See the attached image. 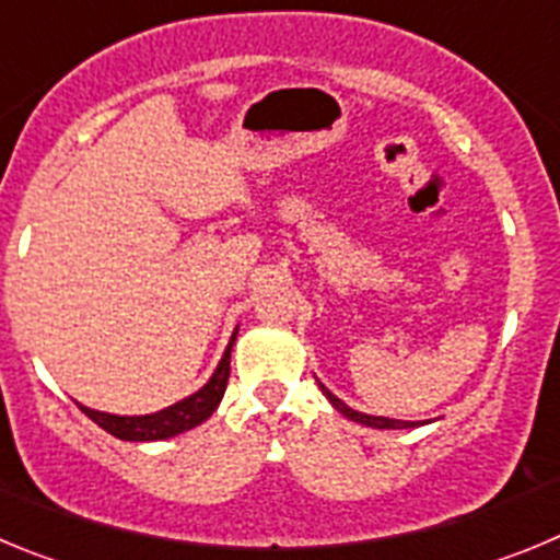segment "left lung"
<instances>
[{"label": "left lung", "instance_id": "left-lung-1", "mask_svg": "<svg viewBox=\"0 0 560 560\" xmlns=\"http://www.w3.org/2000/svg\"><path fill=\"white\" fill-rule=\"evenodd\" d=\"M320 390H324L326 399H329L331 405H335V410H340L342 416L351 418V421H357V424L376 427V430H405V427H412L410 421H396V418H385V416H365V412H357V410H351V407L346 405V401L337 399L335 393H331L329 387H326V385H320Z\"/></svg>", "mask_w": 560, "mask_h": 560}]
</instances>
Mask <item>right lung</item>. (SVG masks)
<instances>
[{"label": "right lung", "instance_id": "obj_1", "mask_svg": "<svg viewBox=\"0 0 560 560\" xmlns=\"http://www.w3.org/2000/svg\"><path fill=\"white\" fill-rule=\"evenodd\" d=\"M234 340L236 331L231 335L229 349H225L214 376L198 393H192L189 399L178 401V405L167 407V410H159L153 416H110V412H100L83 405H80V410L92 418L94 424L103 427L105 432L119 438V441H164V438L192 430V427L203 424L206 418L218 410L220 399H223L231 376V349H234Z\"/></svg>", "mask_w": 560, "mask_h": 560}]
</instances>
